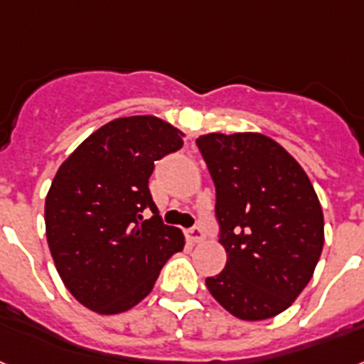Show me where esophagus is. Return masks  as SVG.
<instances>
[{
	"instance_id": "1",
	"label": "esophagus",
	"mask_w": 364,
	"mask_h": 364,
	"mask_svg": "<svg viewBox=\"0 0 364 364\" xmlns=\"http://www.w3.org/2000/svg\"><path fill=\"white\" fill-rule=\"evenodd\" d=\"M186 238H188L191 243L203 242V240H204L203 229H199V227H193V229H189L188 232H186Z\"/></svg>"
}]
</instances>
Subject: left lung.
<instances>
[{"mask_svg":"<svg viewBox=\"0 0 364 364\" xmlns=\"http://www.w3.org/2000/svg\"><path fill=\"white\" fill-rule=\"evenodd\" d=\"M215 184L225 269L206 279L215 301L247 322L287 311L323 249V212L303 167L257 132L197 139Z\"/></svg>","mask_w":364,"mask_h":364,"instance_id":"1","label":"left lung"}]
</instances>
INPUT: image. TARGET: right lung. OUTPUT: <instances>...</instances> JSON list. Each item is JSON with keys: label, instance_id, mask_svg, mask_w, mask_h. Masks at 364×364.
Listing matches in <instances>:
<instances>
[{"label": "right lung", "instance_id": "obj_1", "mask_svg": "<svg viewBox=\"0 0 364 364\" xmlns=\"http://www.w3.org/2000/svg\"><path fill=\"white\" fill-rule=\"evenodd\" d=\"M184 134L154 115L122 117L92 132L57 169L44 204L48 247L83 307L119 314L143 301L184 234L161 223L149 189L154 161ZM155 214L142 221V210Z\"/></svg>", "mask_w": 364, "mask_h": 364}]
</instances>
